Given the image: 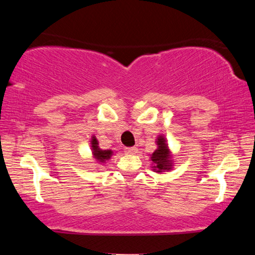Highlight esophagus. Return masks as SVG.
Listing matches in <instances>:
<instances>
[{
	"instance_id": "esophagus-1",
	"label": "esophagus",
	"mask_w": 255,
	"mask_h": 255,
	"mask_svg": "<svg viewBox=\"0 0 255 255\" xmlns=\"http://www.w3.org/2000/svg\"><path fill=\"white\" fill-rule=\"evenodd\" d=\"M126 151H127L128 154H136V152H137V148H136V147L126 148Z\"/></svg>"
}]
</instances>
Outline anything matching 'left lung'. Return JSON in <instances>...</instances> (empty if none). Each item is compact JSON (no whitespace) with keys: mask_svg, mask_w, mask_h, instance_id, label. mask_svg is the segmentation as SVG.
I'll return each mask as SVG.
<instances>
[{"mask_svg":"<svg viewBox=\"0 0 255 255\" xmlns=\"http://www.w3.org/2000/svg\"><path fill=\"white\" fill-rule=\"evenodd\" d=\"M156 143H157V149L150 156L152 164H154L152 165V168H154L152 170H155L156 172L170 170L171 155L164 136H158Z\"/></svg>","mask_w":255,"mask_h":255,"instance_id":"obj_1","label":"left lung"}]
</instances>
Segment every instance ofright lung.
I'll return each instance as SVG.
<instances>
[{
  "label": "right lung",
  "instance_id": "add662e5",
  "mask_svg": "<svg viewBox=\"0 0 255 255\" xmlns=\"http://www.w3.org/2000/svg\"><path fill=\"white\" fill-rule=\"evenodd\" d=\"M91 144H92L93 156L98 162L105 163L107 159L111 158L112 155H113V151L112 150H103V149H100L99 145H98L99 144L98 143V140L94 136L92 137V140H91Z\"/></svg>",
  "mask_w": 255,
  "mask_h": 255
}]
</instances>
